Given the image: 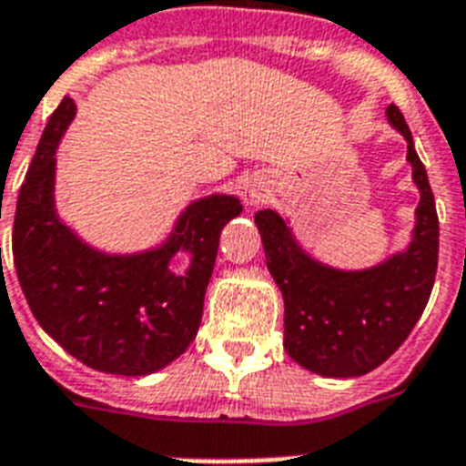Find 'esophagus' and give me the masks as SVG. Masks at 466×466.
Returning a JSON list of instances; mask_svg holds the SVG:
<instances>
[{
    "instance_id": "34e87169",
    "label": "esophagus",
    "mask_w": 466,
    "mask_h": 466,
    "mask_svg": "<svg viewBox=\"0 0 466 466\" xmlns=\"http://www.w3.org/2000/svg\"><path fill=\"white\" fill-rule=\"evenodd\" d=\"M268 198H270V187L263 179H253L248 188H246V203L248 206H260Z\"/></svg>"
}]
</instances>
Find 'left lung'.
Listing matches in <instances>:
<instances>
[{
  "instance_id": "obj_1",
  "label": "left lung",
  "mask_w": 466,
  "mask_h": 466,
  "mask_svg": "<svg viewBox=\"0 0 466 466\" xmlns=\"http://www.w3.org/2000/svg\"><path fill=\"white\" fill-rule=\"evenodd\" d=\"M385 115L407 141L421 196L402 251L370 268L342 270L313 258L278 210L256 213L268 270L285 299L287 354L325 378L364 376L390 359L421 319L436 279L438 215L429 174L402 112L390 105Z\"/></svg>"
}]
</instances>
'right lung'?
Instances as JSON below:
<instances>
[{"mask_svg": "<svg viewBox=\"0 0 466 466\" xmlns=\"http://www.w3.org/2000/svg\"><path fill=\"white\" fill-rule=\"evenodd\" d=\"M76 116L64 97L37 143L14 218V266L30 311L81 364L115 376H147L196 338L220 232L241 213L237 196L191 200L162 244L107 253L86 244L56 215V147ZM177 252L189 268L171 270Z\"/></svg>", "mask_w": 466, "mask_h": 466, "instance_id": "right-lung-1", "label": "right lung"}]
</instances>
